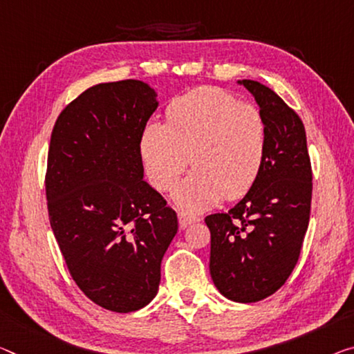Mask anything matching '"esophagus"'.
I'll list each match as a JSON object with an SVG mask.
<instances>
[{
  "instance_id": "1",
  "label": "esophagus",
  "mask_w": 354,
  "mask_h": 354,
  "mask_svg": "<svg viewBox=\"0 0 354 354\" xmlns=\"http://www.w3.org/2000/svg\"><path fill=\"white\" fill-rule=\"evenodd\" d=\"M196 221H199V216L188 214V212H178V223H180L182 230H185V227L189 225H193Z\"/></svg>"
}]
</instances>
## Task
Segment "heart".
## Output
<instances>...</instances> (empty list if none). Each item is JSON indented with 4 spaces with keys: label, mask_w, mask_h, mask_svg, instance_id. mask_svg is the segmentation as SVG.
Returning <instances> with one entry per match:
<instances>
[{
    "label": "heart",
    "mask_w": 354,
    "mask_h": 354,
    "mask_svg": "<svg viewBox=\"0 0 354 354\" xmlns=\"http://www.w3.org/2000/svg\"><path fill=\"white\" fill-rule=\"evenodd\" d=\"M266 150L263 112L216 86L174 97L166 107V122L145 123L139 138L145 176L158 192H169L192 158L196 169L174 193L187 210L245 194L257 182Z\"/></svg>",
    "instance_id": "1"
}]
</instances>
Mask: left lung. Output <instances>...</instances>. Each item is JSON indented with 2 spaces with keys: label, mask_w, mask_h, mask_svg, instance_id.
Masks as SVG:
<instances>
[{
  "label": "left lung",
  "mask_w": 354,
  "mask_h": 354,
  "mask_svg": "<svg viewBox=\"0 0 354 354\" xmlns=\"http://www.w3.org/2000/svg\"><path fill=\"white\" fill-rule=\"evenodd\" d=\"M268 123V150L250 192L226 214L205 216L210 275L223 296L258 302L296 268L312 204V165L301 117L254 80H242Z\"/></svg>",
  "instance_id": "1"
}]
</instances>
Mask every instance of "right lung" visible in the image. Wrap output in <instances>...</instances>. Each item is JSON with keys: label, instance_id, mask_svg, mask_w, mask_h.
I'll use <instances>...</instances> for the list:
<instances>
[{"label": "right lung", "instance_id": "obj_1", "mask_svg": "<svg viewBox=\"0 0 354 354\" xmlns=\"http://www.w3.org/2000/svg\"><path fill=\"white\" fill-rule=\"evenodd\" d=\"M158 107L140 80L97 84L63 109L47 155L48 220L71 277L111 312L145 307L177 214L144 182L140 131Z\"/></svg>", "mask_w": 354, "mask_h": 354}]
</instances>
